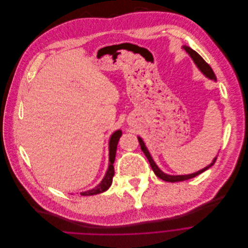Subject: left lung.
I'll return each mask as SVG.
<instances>
[{
  "label": "left lung",
  "instance_id": "8db88e82",
  "mask_svg": "<svg viewBox=\"0 0 248 248\" xmlns=\"http://www.w3.org/2000/svg\"><path fill=\"white\" fill-rule=\"evenodd\" d=\"M182 47L188 54V56L191 58V60L193 61L194 64L196 65V67L201 70V72H202L205 77H207V78L210 79V80L217 81L216 76H215V74H214L212 68L210 67V65H209L199 54H197L195 51H193L192 48H190V47L187 46H183ZM138 140H139V142H140L141 151L143 152V154H144V155L146 156V158L148 159V161H150V164H151L152 169L154 170L155 174L158 178H160L161 180L166 181V182L175 183V182H182V181H186V180L194 178V177H196V176H199L200 174L203 173V172L206 171L207 169H209L211 166H213L214 163L216 162V159H217V156H216V157L213 159V161H212L208 166L204 167L203 169H202V170H200V171H197V172H195V173H192V174H187V175H169V174L164 173V172L156 165V163H155V160L153 159V157H152L150 152H148L147 147L145 146L144 141L142 140V139H141L140 136H138Z\"/></svg>",
  "mask_w": 248,
  "mask_h": 248
}]
</instances>
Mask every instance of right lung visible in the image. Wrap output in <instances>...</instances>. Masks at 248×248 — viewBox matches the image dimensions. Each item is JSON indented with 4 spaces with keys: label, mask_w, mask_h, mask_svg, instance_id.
I'll return each mask as SVG.
<instances>
[{
    "label": "right lung",
    "mask_w": 248,
    "mask_h": 248,
    "mask_svg": "<svg viewBox=\"0 0 248 248\" xmlns=\"http://www.w3.org/2000/svg\"><path fill=\"white\" fill-rule=\"evenodd\" d=\"M122 136V131L121 130H117L115 131L109 139V143H108V152H109V164H108V168L107 170V173L104 177V179L102 180V182L98 184L95 187L86 190V191H82L80 192L81 195H93V194H98L102 193L106 190H108L109 188V186L112 184V179L114 176V167H113V163L115 160V155H116V150H117V144H118V140L120 139V137Z\"/></svg>",
    "instance_id": "1"
}]
</instances>
